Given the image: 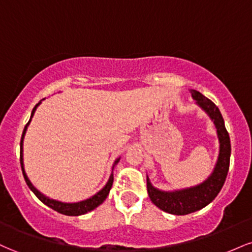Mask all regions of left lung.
Listing matches in <instances>:
<instances>
[{
	"label": "left lung",
	"instance_id": "left-lung-1",
	"mask_svg": "<svg viewBox=\"0 0 252 252\" xmlns=\"http://www.w3.org/2000/svg\"><path fill=\"white\" fill-rule=\"evenodd\" d=\"M189 92L195 103L209 115V117L215 123L217 135L219 138V155L213 172L211 173L209 178L201 184L189 187V189L161 190L153 186L147 176V190L153 204L164 212L176 216L195 212V211L204 209L210 202L215 200L226 180L228 167H230V136L225 128L224 120L218 106L196 90H189Z\"/></svg>",
	"mask_w": 252,
	"mask_h": 252
}]
</instances>
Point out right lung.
I'll return each instance as SVG.
<instances>
[{"instance_id": "add662e5", "label": "right lung", "mask_w": 252, "mask_h": 252, "mask_svg": "<svg viewBox=\"0 0 252 252\" xmlns=\"http://www.w3.org/2000/svg\"><path fill=\"white\" fill-rule=\"evenodd\" d=\"M43 99H45V98H43ZM40 104H41V100H40V102L37 103L35 106H34L33 111H32V114H31V120L28 121L27 124H26L24 132H22L21 142H20V163H21L22 174H24L26 184L28 185V187H30L32 192H33L34 194L37 196V199H39L40 201H42L43 204L46 205V206L51 207L52 210L57 211V212L62 213V215H65V216H82V215H85V213L90 212V211L96 209V207L99 206L100 204H103V201L105 200L106 196L109 195L110 189H111V187H112V182H114V173H111V175H110V178H109L108 182H106V185L103 187L102 189L99 190V192H97L96 194L92 195L91 198L86 199V200H83V201H78V202L58 201V200H54V199L48 198V196L43 195L42 193L40 192V190H37L35 187L33 186V184H32L31 180L28 179V176L25 172V166H24V138H25L26 131H27V128H28V126H30L32 118H33V116H34V112H35L36 108L40 105ZM118 161H120V158H118L117 160L114 162V166H112V170H114V167L118 163Z\"/></svg>"}]
</instances>
